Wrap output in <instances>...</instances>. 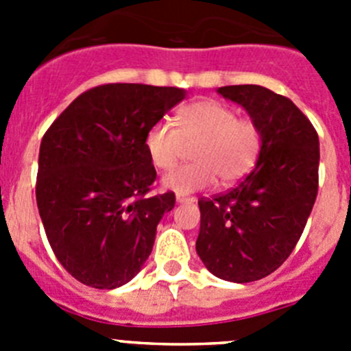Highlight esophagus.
Instances as JSON below:
<instances>
[{"label": "esophagus", "mask_w": 351, "mask_h": 351, "mask_svg": "<svg viewBox=\"0 0 351 351\" xmlns=\"http://www.w3.org/2000/svg\"><path fill=\"white\" fill-rule=\"evenodd\" d=\"M176 202H178V204L195 202V198L193 197H184V195H178V197H176Z\"/></svg>", "instance_id": "34e87169"}]
</instances>
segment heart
Instances as JSON below:
<instances>
[{"label":"heart","mask_w":351,"mask_h":351,"mask_svg":"<svg viewBox=\"0 0 351 351\" xmlns=\"http://www.w3.org/2000/svg\"><path fill=\"white\" fill-rule=\"evenodd\" d=\"M195 161L163 176L161 184L173 193L206 190L216 182L234 184L253 169L262 145L258 126L239 117L237 110L218 100H198L181 107L176 126L158 121L147 130L144 147L156 169L169 170L193 145Z\"/></svg>","instance_id":"obj_1"}]
</instances>
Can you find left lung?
Returning <instances> with one entry per match:
<instances>
[{
	"instance_id": "8db88e82",
	"label": "left lung",
	"mask_w": 351,
	"mask_h": 351,
	"mask_svg": "<svg viewBox=\"0 0 351 351\" xmlns=\"http://www.w3.org/2000/svg\"><path fill=\"white\" fill-rule=\"evenodd\" d=\"M218 93L246 108L262 145L255 169L235 188L198 200L197 253L214 276L250 283L274 272L299 243L318 193L320 142L287 96L255 84Z\"/></svg>"
}]
</instances>
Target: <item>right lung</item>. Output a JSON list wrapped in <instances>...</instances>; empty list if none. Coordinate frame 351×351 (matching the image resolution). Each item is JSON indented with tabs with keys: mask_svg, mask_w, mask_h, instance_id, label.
Listing matches in <instances>:
<instances>
[{
	"mask_svg": "<svg viewBox=\"0 0 351 351\" xmlns=\"http://www.w3.org/2000/svg\"><path fill=\"white\" fill-rule=\"evenodd\" d=\"M184 96L179 88L104 84L77 96L43 135L36 206L56 258L80 283L123 287L151 255L176 195L147 197L156 170L144 138Z\"/></svg>",
	"mask_w": 351,
	"mask_h": 351,
	"instance_id": "add662e5",
	"label": "right lung"
}]
</instances>
